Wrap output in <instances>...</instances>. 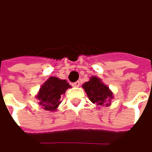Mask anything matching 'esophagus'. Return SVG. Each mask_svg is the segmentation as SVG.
<instances>
[{
    "label": "esophagus",
    "mask_w": 152,
    "mask_h": 152,
    "mask_svg": "<svg viewBox=\"0 0 152 152\" xmlns=\"http://www.w3.org/2000/svg\"><path fill=\"white\" fill-rule=\"evenodd\" d=\"M72 86H74V87H79L80 86V81H76V82L72 83Z\"/></svg>",
    "instance_id": "obj_1"
}]
</instances>
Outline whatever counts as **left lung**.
Returning <instances> with one entry per match:
<instances>
[{
    "label": "left lung",
    "instance_id": "obj_1",
    "mask_svg": "<svg viewBox=\"0 0 152 152\" xmlns=\"http://www.w3.org/2000/svg\"><path fill=\"white\" fill-rule=\"evenodd\" d=\"M83 88L87 93L89 99L96 105H110L109 102L113 98V93L109 87L102 84L101 80L96 77H91L90 81L83 85Z\"/></svg>",
    "mask_w": 152,
    "mask_h": 152
}]
</instances>
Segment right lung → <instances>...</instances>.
Segmentation results:
<instances>
[{
  "label": "right lung",
  "instance_id": "obj_1",
  "mask_svg": "<svg viewBox=\"0 0 152 152\" xmlns=\"http://www.w3.org/2000/svg\"><path fill=\"white\" fill-rule=\"evenodd\" d=\"M70 87L71 86H69L66 80L50 77L40 88L37 98H38L39 104L44 110L54 111L61 103L60 99L61 95Z\"/></svg>",
  "mask_w": 152,
  "mask_h": 152
}]
</instances>
